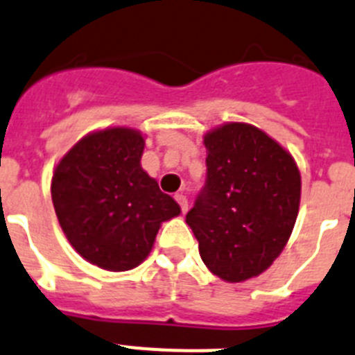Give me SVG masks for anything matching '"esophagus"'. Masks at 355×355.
I'll return each mask as SVG.
<instances>
[{"label":"esophagus","mask_w":355,"mask_h":355,"mask_svg":"<svg viewBox=\"0 0 355 355\" xmlns=\"http://www.w3.org/2000/svg\"><path fill=\"white\" fill-rule=\"evenodd\" d=\"M175 200L178 202V205H180L182 212H187V198L184 195H175Z\"/></svg>","instance_id":"obj_1"}]
</instances>
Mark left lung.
Wrapping results in <instances>:
<instances>
[{
    "mask_svg": "<svg viewBox=\"0 0 355 355\" xmlns=\"http://www.w3.org/2000/svg\"><path fill=\"white\" fill-rule=\"evenodd\" d=\"M203 144L207 178L186 223L205 266L243 282L284 250L298 216L300 171L277 141L246 123L218 126Z\"/></svg>",
    "mask_w": 355,
    "mask_h": 355,
    "instance_id": "left-lung-1",
    "label": "left lung"
}]
</instances>
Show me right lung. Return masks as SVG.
Listing matches in <instances>:
<instances>
[{"mask_svg":"<svg viewBox=\"0 0 355 355\" xmlns=\"http://www.w3.org/2000/svg\"><path fill=\"white\" fill-rule=\"evenodd\" d=\"M143 150L141 132L105 128L80 139L53 171L51 200L67 241L103 270L139 266L160 223L180 214L141 168Z\"/></svg>","mask_w":355,"mask_h":355,"instance_id":"right-lung-1","label":"right lung"}]
</instances>
